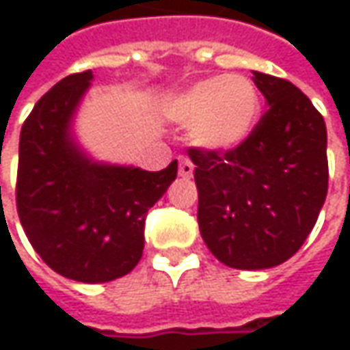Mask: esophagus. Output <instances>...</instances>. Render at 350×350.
Segmentation results:
<instances>
[{
	"label": "esophagus",
	"mask_w": 350,
	"mask_h": 350,
	"mask_svg": "<svg viewBox=\"0 0 350 350\" xmlns=\"http://www.w3.org/2000/svg\"><path fill=\"white\" fill-rule=\"evenodd\" d=\"M195 165L189 157H179V175L181 177H193Z\"/></svg>",
	"instance_id": "1"
}]
</instances>
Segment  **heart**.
<instances>
[{
  "instance_id": "b5f03b06",
  "label": "heart",
  "mask_w": 350,
  "mask_h": 350,
  "mask_svg": "<svg viewBox=\"0 0 350 350\" xmlns=\"http://www.w3.org/2000/svg\"><path fill=\"white\" fill-rule=\"evenodd\" d=\"M167 115L206 152H230L249 140L261 116L259 89L241 74L212 75L173 95Z\"/></svg>"
}]
</instances>
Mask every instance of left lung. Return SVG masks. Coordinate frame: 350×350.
Here are the masks:
<instances>
[{"label":"left lung","mask_w":350,"mask_h":350,"mask_svg":"<svg viewBox=\"0 0 350 350\" xmlns=\"http://www.w3.org/2000/svg\"><path fill=\"white\" fill-rule=\"evenodd\" d=\"M267 113L230 152L189 148L198 189V228L232 269H271L302 247L327 196V130L296 85L253 72Z\"/></svg>","instance_id":"1"}]
</instances>
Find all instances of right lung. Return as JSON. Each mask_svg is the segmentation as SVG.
<instances>
[{
  "label": "right lung",
  "instance_id": "add662e5",
  "mask_svg": "<svg viewBox=\"0 0 350 350\" xmlns=\"http://www.w3.org/2000/svg\"><path fill=\"white\" fill-rule=\"evenodd\" d=\"M91 70L58 81L21 128L17 212L34 251L58 275L109 282L128 275L144 251L148 210L177 177L89 159L72 136Z\"/></svg>",
  "mask_w": 350,
  "mask_h": 350
}]
</instances>
